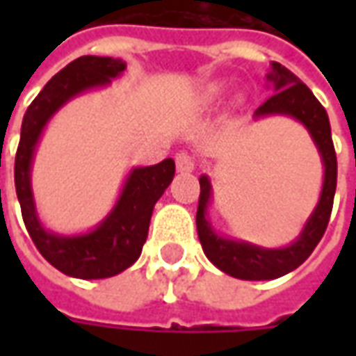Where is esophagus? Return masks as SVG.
Listing matches in <instances>:
<instances>
[{
	"mask_svg": "<svg viewBox=\"0 0 356 356\" xmlns=\"http://www.w3.org/2000/svg\"><path fill=\"white\" fill-rule=\"evenodd\" d=\"M175 165H177V171L179 173H191L194 171V158L188 152H179L175 156Z\"/></svg>",
	"mask_w": 356,
	"mask_h": 356,
	"instance_id": "obj_1",
	"label": "esophagus"
}]
</instances>
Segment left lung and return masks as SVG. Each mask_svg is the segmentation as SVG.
<instances>
[{"instance_id":"obj_1","label":"left lung","mask_w":356,"mask_h":356,"mask_svg":"<svg viewBox=\"0 0 356 356\" xmlns=\"http://www.w3.org/2000/svg\"><path fill=\"white\" fill-rule=\"evenodd\" d=\"M267 81L273 86L275 95H270L259 108L255 110L254 118L290 116L303 124L311 139L318 148L322 165H324V181L318 204L313 213L307 219L299 236L291 244L284 248H261L252 242L236 238H227L211 227L208 219V206L211 202V183L208 175L200 177V200L196 211V231L204 248V254L219 270L240 280H273L298 268L313 254L316 244L321 242L326 231L334 206V194L337 183V160L332 129L326 110L316 101L313 91L307 88L298 76L290 72L280 63H270V72Z\"/></svg>"}]
</instances>
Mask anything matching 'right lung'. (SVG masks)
Wrapping results in <instances>:
<instances>
[{"mask_svg": "<svg viewBox=\"0 0 356 356\" xmlns=\"http://www.w3.org/2000/svg\"><path fill=\"white\" fill-rule=\"evenodd\" d=\"M124 70L125 63L122 58L93 55L76 58L47 81L28 106L20 127V143L15 158V188L26 231L40 254L60 273L74 278H108L120 275L139 259L143 244L147 242L154 204L175 175V162L171 158L156 165L133 168L108 216L93 231L83 234L66 236L51 232L38 217L30 173L35 147L45 125L74 97L91 89L106 88Z\"/></svg>", "mask_w": 356, "mask_h": 356, "instance_id": "obj_1", "label": "right lung"}]
</instances>
